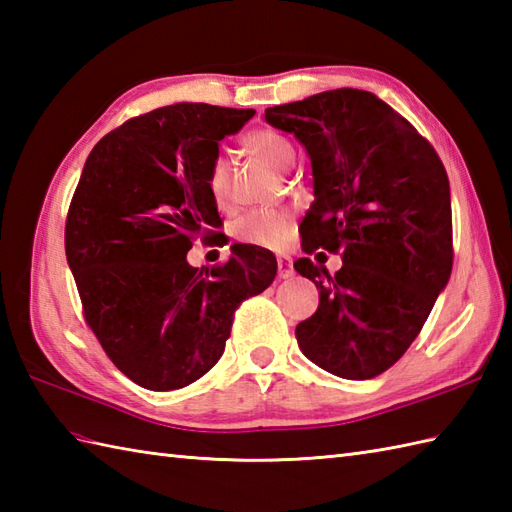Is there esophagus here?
Masks as SVG:
<instances>
[{"instance_id":"obj_1","label":"esophagus","mask_w":512,"mask_h":512,"mask_svg":"<svg viewBox=\"0 0 512 512\" xmlns=\"http://www.w3.org/2000/svg\"><path fill=\"white\" fill-rule=\"evenodd\" d=\"M277 268H279V279H290L295 275V268H292V259L286 255L277 257Z\"/></svg>"}]
</instances>
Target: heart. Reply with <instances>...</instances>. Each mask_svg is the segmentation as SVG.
Here are the masks:
<instances>
[{
    "label": "heart",
    "mask_w": 512,
    "mask_h": 512,
    "mask_svg": "<svg viewBox=\"0 0 512 512\" xmlns=\"http://www.w3.org/2000/svg\"><path fill=\"white\" fill-rule=\"evenodd\" d=\"M244 147L250 154L262 158L268 167L277 171L288 169L295 162V145L292 140L275 127H259L244 136ZM206 187L217 209H231V165L224 151L213 156L209 173H206ZM292 228V217L286 209H255L244 213L233 224V235L239 244L257 248H281L286 246Z\"/></svg>",
    "instance_id": "b5f03b06"
}]
</instances>
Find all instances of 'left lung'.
Masks as SVG:
<instances>
[{"instance_id":"left-lung-1","label":"left lung","mask_w":512,"mask_h":512,"mask_svg":"<svg viewBox=\"0 0 512 512\" xmlns=\"http://www.w3.org/2000/svg\"><path fill=\"white\" fill-rule=\"evenodd\" d=\"M266 121L295 134L312 162L303 250L343 257L334 275L308 257L295 262L319 288V308L297 325V343L325 372L374 378L409 350L449 284L447 171L407 118L365 90L268 107Z\"/></svg>"}]
</instances>
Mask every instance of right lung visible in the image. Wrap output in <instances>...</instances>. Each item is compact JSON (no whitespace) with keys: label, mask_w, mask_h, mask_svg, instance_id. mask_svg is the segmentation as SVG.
<instances>
[{"label":"right lung","mask_w":512,"mask_h":512,"mask_svg":"<svg viewBox=\"0 0 512 512\" xmlns=\"http://www.w3.org/2000/svg\"><path fill=\"white\" fill-rule=\"evenodd\" d=\"M253 110L176 103L129 118L85 160L65 257L105 354L151 391L195 383L220 361L239 303L277 275L266 248L235 244L224 266L193 268V239L222 226L206 187L220 140Z\"/></svg>","instance_id":"add662e5"}]
</instances>
